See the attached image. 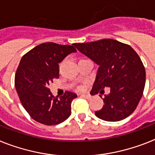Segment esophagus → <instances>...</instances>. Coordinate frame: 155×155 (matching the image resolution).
I'll list each match as a JSON object with an SVG mask.
<instances>
[{"instance_id": "obj_1", "label": "esophagus", "mask_w": 155, "mask_h": 155, "mask_svg": "<svg viewBox=\"0 0 155 155\" xmlns=\"http://www.w3.org/2000/svg\"><path fill=\"white\" fill-rule=\"evenodd\" d=\"M82 96H84V98H86L87 99H91V96L90 95H87V94H82Z\"/></svg>"}]
</instances>
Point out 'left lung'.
Segmentation results:
<instances>
[{
    "label": "left lung",
    "mask_w": 155,
    "mask_h": 155,
    "mask_svg": "<svg viewBox=\"0 0 155 155\" xmlns=\"http://www.w3.org/2000/svg\"><path fill=\"white\" fill-rule=\"evenodd\" d=\"M73 45L99 66L91 94H104V88L110 87V93L103 99L104 107L95 115L105 121L117 122L131 114L142 98L146 82L145 68L136 51L112 39Z\"/></svg>",
    "instance_id": "8db88e82"
}]
</instances>
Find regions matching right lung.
<instances>
[{
    "label": "right lung",
    "mask_w": 155,
    "mask_h": 155,
    "mask_svg": "<svg viewBox=\"0 0 155 155\" xmlns=\"http://www.w3.org/2000/svg\"><path fill=\"white\" fill-rule=\"evenodd\" d=\"M76 49L72 45L43 43L21 58L15 75V87L26 111L45 125H56L71 115L75 93L66 91L60 99L52 95L49 84L59 78V64Z\"/></svg>",
    "instance_id": "1"
}]
</instances>
